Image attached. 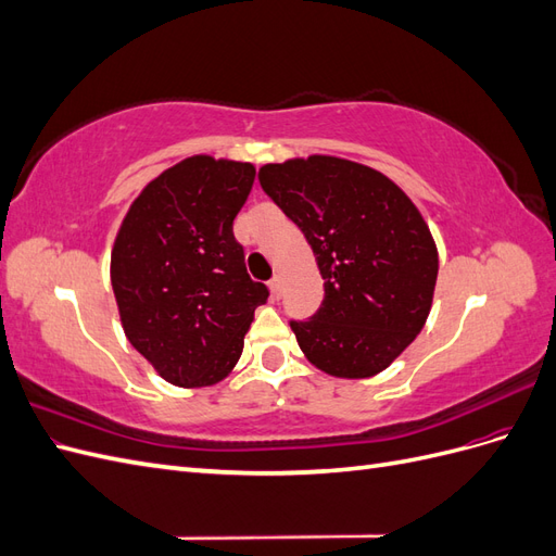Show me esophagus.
I'll use <instances>...</instances> for the list:
<instances>
[{
  "mask_svg": "<svg viewBox=\"0 0 556 556\" xmlns=\"http://www.w3.org/2000/svg\"><path fill=\"white\" fill-rule=\"evenodd\" d=\"M268 288H271V296L274 299H280V294H282V278L274 276L271 282H268Z\"/></svg>",
  "mask_w": 556,
  "mask_h": 556,
  "instance_id": "1",
  "label": "esophagus"
}]
</instances>
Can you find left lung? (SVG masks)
Masks as SVG:
<instances>
[{
    "label": "left lung",
    "mask_w": 556,
    "mask_h": 556,
    "mask_svg": "<svg viewBox=\"0 0 556 556\" xmlns=\"http://www.w3.org/2000/svg\"><path fill=\"white\" fill-rule=\"evenodd\" d=\"M262 190L304 231L325 301L292 323L306 359L333 378L384 371L422 331L439 278V248L422 213L371 166L308 155L264 164Z\"/></svg>",
    "instance_id": "1"
}]
</instances>
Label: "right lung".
<instances>
[{
	"instance_id": "obj_1",
	"label": "right lung",
	"mask_w": 556,
	"mask_h": 556,
	"mask_svg": "<svg viewBox=\"0 0 556 556\" xmlns=\"http://www.w3.org/2000/svg\"><path fill=\"white\" fill-rule=\"evenodd\" d=\"M252 182L250 162L185 157L146 185L115 233L111 288L125 336L176 387L225 380L268 299L233 239Z\"/></svg>"
}]
</instances>
